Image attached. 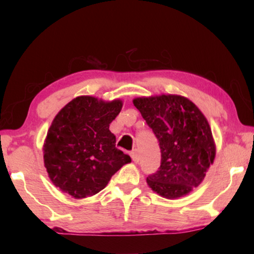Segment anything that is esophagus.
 <instances>
[{"instance_id": "1", "label": "esophagus", "mask_w": 254, "mask_h": 254, "mask_svg": "<svg viewBox=\"0 0 254 254\" xmlns=\"http://www.w3.org/2000/svg\"><path fill=\"white\" fill-rule=\"evenodd\" d=\"M131 158L135 163L140 161V154H139V152H137V150H133V151L131 152Z\"/></svg>"}]
</instances>
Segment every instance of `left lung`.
<instances>
[{
	"instance_id": "obj_1",
	"label": "left lung",
	"mask_w": 254,
	"mask_h": 254,
	"mask_svg": "<svg viewBox=\"0 0 254 254\" xmlns=\"http://www.w3.org/2000/svg\"><path fill=\"white\" fill-rule=\"evenodd\" d=\"M133 104L158 139L161 162L149 187L166 198L188 194L203 182L215 158L207 120L194 103L178 95L139 97Z\"/></svg>"
}]
</instances>
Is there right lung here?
Instances as JSON below:
<instances>
[{
	"label": "right lung",
	"mask_w": 254,
	"mask_h": 254,
	"mask_svg": "<svg viewBox=\"0 0 254 254\" xmlns=\"http://www.w3.org/2000/svg\"><path fill=\"white\" fill-rule=\"evenodd\" d=\"M121 109L120 100L79 96L56 115L44 145L45 167L56 187L74 198L95 195L131 161L110 131Z\"/></svg>",
	"instance_id": "right-lung-1"
}]
</instances>
